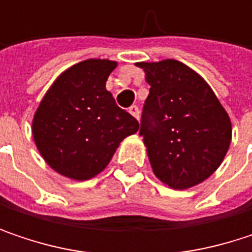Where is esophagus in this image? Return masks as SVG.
Masks as SVG:
<instances>
[{
	"label": "esophagus",
	"mask_w": 252,
	"mask_h": 252,
	"mask_svg": "<svg viewBox=\"0 0 252 252\" xmlns=\"http://www.w3.org/2000/svg\"><path fill=\"white\" fill-rule=\"evenodd\" d=\"M128 112L134 117V118H140V109H138V106L137 105H131L129 108H128Z\"/></svg>",
	"instance_id": "1"
}]
</instances>
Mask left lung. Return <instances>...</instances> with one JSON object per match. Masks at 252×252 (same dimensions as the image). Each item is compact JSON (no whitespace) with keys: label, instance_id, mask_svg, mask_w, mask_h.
<instances>
[{"label":"left lung","instance_id":"1","mask_svg":"<svg viewBox=\"0 0 252 252\" xmlns=\"http://www.w3.org/2000/svg\"><path fill=\"white\" fill-rule=\"evenodd\" d=\"M150 93L140 135L155 175L174 189H187L212 175L225 159L232 126L210 86L176 60L137 63Z\"/></svg>","mask_w":252,"mask_h":252}]
</instances>
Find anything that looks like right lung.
I'll use <instances>...</instances> for the list:
<instances>
[{
	"mask_svg": "<svg viewBox=\"0 0 252 252\" xmlns=\"http://www.w3.org/2000/svg\"><path fill=\"white\" fill-rule=\"evenodd\" d=\"M115 68L117 63L109 60L78 63L54 81L36 109V147L58 174L76 181L96 176L120 143L138 131V121L106 90Z\"/></svg>",
	"mask_w": 252,
	"mask_h": 252,
	"instance_id": "right-lung-1",
	"label": "right lung"
}]
</instances>
